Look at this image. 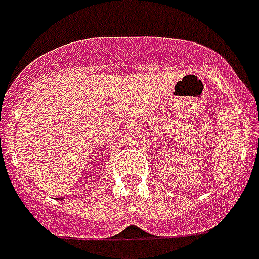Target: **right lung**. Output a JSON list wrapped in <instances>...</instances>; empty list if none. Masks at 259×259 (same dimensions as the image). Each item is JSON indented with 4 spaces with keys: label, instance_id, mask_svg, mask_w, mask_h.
<instances>
[{
    "label": "right lung",
    "instance_id": "add662e5",
    "mask_svg": "<svg viewBox=\"0 0 259 259\" xmlns=\"http://www.w3.org/2000/svg\"><path fill=\"white\" fill-rule=\"evenodd\" d=\"M59 199H62V197H59Z\"/></svg>",
    "mask_w": 259,
    "mask_h": 259
}]
</instances>
